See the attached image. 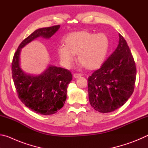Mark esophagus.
<instances>
[{
	"label": "esophagus",
	"instance_id": "esophagus-1",
	"mask_svg": "<svg viewBox=\"0 0 148 148\" xmlns=\"http://www.w3.org/2000/svg\"><path fill=\"white\" fill-rule=\"evenodd\" d=\"M73 76H74V78H78V77L82 76V74H74L73 75Z\"/></svg>",
	"mask_w": 148,
	"mask_h": 148
}]
</instances>
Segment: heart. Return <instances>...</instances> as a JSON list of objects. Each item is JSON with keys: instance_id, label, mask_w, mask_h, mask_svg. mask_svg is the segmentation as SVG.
Returning a JSON list of instances; mask_svg holds the SVG:
<instances>
[{"instance_id": "heart-1", "label": "heart", "mask_w": 148, "mask_h": 148, "mask_svg": "<svg viewBox=\"0 0 148 148\" xmlns=\"http://www.w3.org/2000/svg\"><path fill=\"white\" fill-rule=\"evenodd\" d=\"M64 45L57 49L62 65L69 68L77 55V61L87 70L102 66L108 53L110 41L105 33L80 31L69 34L64 39Z\"/></svg>"}]
</instances>
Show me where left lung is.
Listing matches in <instances>:
<instances>
[{
    "instance_id": "8db88e82",
    "label": "left lung",
    "mask_w": 148,
    "mask_h": 148,
    "mask_svg": "<svg viewBox=\"0 0 148 148\" xmlns=\"http://www.w3.org/2000/svg\"><path fill=\"white\" fill-rule=\"evenodd\" d=\"M119 37L117 48L87 79L90 104L101 113L119 108L134 91L136 65L126 40Z\"/></svg>"
}]
</instances>
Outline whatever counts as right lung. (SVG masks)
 Returning <instances> with one entry per match:
<instances>
[{
  "label": "right lung",
  "mask_w": 148,
  "mask_h": 148,
  "mask_svg": "<svg viewBox=\"0 0 148 148\" xmlns=\"http://www.w3.org/2000/svg\"><path fill=\"white\" fill-rule=\"evenodd\" d=\"M60 25L40 28L26 38L17 48L12 64V77L19 99L27 107L37 114H56L64 106L67 87L72 79L68 70L48 65L38 75L27 74L20 66L21 49L38 37L49 39L58 31Z\"/></svg>",
  "instance_id": "add662e5"
}]
</instances>
